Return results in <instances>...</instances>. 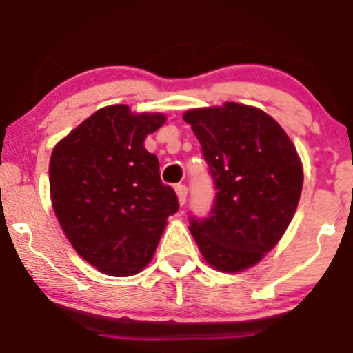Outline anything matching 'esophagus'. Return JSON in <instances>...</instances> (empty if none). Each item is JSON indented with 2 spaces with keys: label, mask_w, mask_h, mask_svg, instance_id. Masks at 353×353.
I'll return each instance as SVG.
<instances>
[{
  "label": "esophagus",
  "mask_w": 353,
  "mask_h": 353,
  "mask_svg": "<svg viewBox=\"0 0 353 353\" xmlns=\"http://www.w3.org/2000/svg\"><path fill=\"white\" fill-rule=\"evenodd\" d=\"M176 194H177V199H179V204L184 205L185 201H188V188L184 184L176 185Z\"/></svg>",
  "instance_id": "34e87169"
}]
</instances>
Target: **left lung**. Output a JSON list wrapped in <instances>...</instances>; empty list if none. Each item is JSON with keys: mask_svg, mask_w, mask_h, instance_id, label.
Instances as JSON below:
<instances>
[{"mask_svg": "<svg viewBox=\"0 0 353 353\" xmlns=\"http://www.w3.org/2000/svg\"><path fill=\"white\" fill-rule=\"evenodd\" d=\"M217 190L208 217L190 214L202 255L222 272L257 264L292 221L302 192L297 151L269 114L225 103L184 114Z\"/></svg>", "mask_w": 353, "mask_h": 353, "instance_id": "8db88e82", "label": "left lung"}]
</instances>
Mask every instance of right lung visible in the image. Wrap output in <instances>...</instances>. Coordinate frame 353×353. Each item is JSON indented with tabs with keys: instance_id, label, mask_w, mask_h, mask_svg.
Instances as JSON below:
<instances>
[{
	"instance_id": "obj_1",
	"label": "right lung",
	"mask_w": 353,
	"mask_h": 353,
	"mask_svg": "<svg viewBox=\"0 0 353 353\" xmlns=\"http://www.w3.org/2000/svg\"><path fill=\"white\" fill-rule=\"evenodd\" d=\"M163 114H132L117 104L96 111L59 141L50 161L52 209L84 261L114 277L148 265L165 228L179 210L171 185L145 136Z\"/></svg>"
}]
</instances>
